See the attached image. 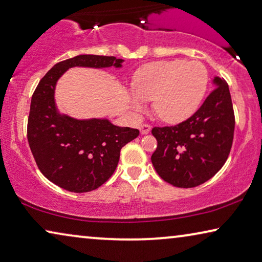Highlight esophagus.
Returning a JSON list of instances; mask_svg holds the SVG:
<instances>
[{
  "label": "esophagus",
  "instance_id": "1",
  "mask_svg": "<svg viewBox=\"0 0 262 262\" xmlns=\"http://www.w3.org/2000/svg\"><path fill=\"white\" fill-rule=\"evenodd\" d=\"M150 129H151L150 124L148 123H143L140 126V132H141V134H148V133L150 132Z\"/></svg>",
  "mask_w": 262,
  "mask_h": 262
}]
</instances>
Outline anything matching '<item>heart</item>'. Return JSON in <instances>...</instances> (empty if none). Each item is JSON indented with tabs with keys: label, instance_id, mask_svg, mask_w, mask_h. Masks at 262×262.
<instances>
[{
	"label": "heart",
	"instance_id": "obj_1",
	"mask_svg": "<svg viewBox=\"0 0 262 262\" xmlns=\"http://www.w3.org/2000/svg\"><path fill=\"white\" fill-rule=\"evenodd\" d=\"M208 84V72L200 61L170 60L143 67L134 80L129 99L141 113L144 101H153L154 113L165 122L178 123L192 116L200 106Z\"/></svg>",
	"mask_w": 262,
	"mask_h": 262
}]
</instances>
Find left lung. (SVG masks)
Wrapping results in <instances>:
<instances>
[{
  "instance_id": "1",
  "label": "left lung",
  "mask_w": 262,
  "mask_h": 262,
  "mask_svg": "<svg viewBox=\"0 0 262 262\" xmlns=\"http://www.w3.org/2000/svg\"><path fill=\"white\" fill-rule=\"evenodd\" d=\"M215 88L194 114L175 126L154 127L158 147L151 155L156 173L180 188H192L213 178L231 151L235 118L227 82Z\"/></svg>"
}]
</instances>
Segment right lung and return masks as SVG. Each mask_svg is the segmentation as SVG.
Listing matches in <instances>:
<instances>
[{
	"instance_id": "obj_1",
	"label": "right lung",
	"mask_w": 262,
	"mask_h": 262,
	"mask_svg": "<svg viewBox=\"0 0 262 262\" xmlns=\"http://www.w3.org/2000/svg\"><path fill=\"white\" fill-rule=\"evenodd\" d=\"M114 56L79 55L58 62L38 82L31 97L27 136L41 173L58 187L74 193L99 188L118 167L124 144L139 129L114 126L107 119L76 120L61 115L55 106V85L72 67L120 68Z\"/></svg>"
}]
</instances>
